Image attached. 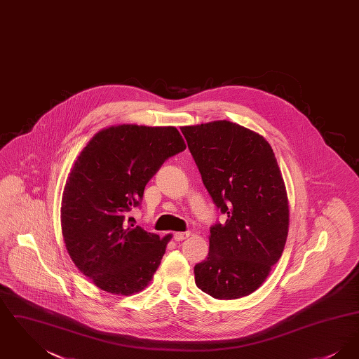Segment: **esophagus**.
<instances>
[{"label":"esophagus","mask_w":359,"mask_h":359,"mask_svg":"<svg viewBox=\"0 0 359 359\" xmlns=\"http://www.w3.org/2000/svg\"><path fill=\"white\" fill-rule=\"evenodd\" d=\"M189 237V231H177V233H173V239L175 241H183V239H187Z\"/></svg>","instance_id":"esophagus-1"}]
</instances>
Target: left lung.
Returning <instances> with one entry per match:
<instances>
[{"instance_id":"1","label":"left lung","mask_w":359,"mask_h":359,"mask_svg":"<svg viewBox=\"0 0 359 359\" xmlns=\"http://www.w3.org/2000/svg\"><path fill=\"white\" fill-rule=\"evenodd\" d=\"M182 133L212 202L226 221L210 227V252L194 268L196 287L219 300L250 294L283 255L290 208L269 142L230 121Z\"/></svg>"}]
</instances>
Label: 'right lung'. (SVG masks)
<instances>
[{
    "label": "right lung",
    "mask_w": 359,
    "mask_h": 359,
    "mask_svg": "<svg viewBox=\"0 0 359 359\" xmlns=\"http://www.w3.org/2000/svg\"><path fill=\"white\" fill-rule=\"evenodd\" d=\"M186 149L172 126H111L78 156L63 192L62 233L71 259L98 288L129 296L144 290L171 234L161 239L129 217L165 160Z\"/></svg>",
    "instance_id": "obj_1"
}]
</instances>
